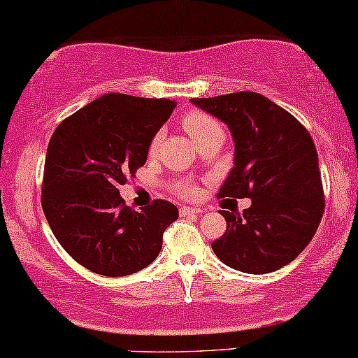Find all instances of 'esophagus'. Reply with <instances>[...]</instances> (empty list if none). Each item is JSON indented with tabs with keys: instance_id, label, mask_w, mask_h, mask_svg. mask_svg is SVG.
<instances>
[{
	"instance_id": "1",
	"label": "esophagus",
	"mask_w": 358,
	"mask_h": 358,
	"mask_svg": "<svg viewBox=\"0 0 358 358\" xmlns=\"http://www.w3.org/2000/svg\"><path fill=\"white\" fill-rule=\"evenodd\" d=\"M200 212L201 208H196V206H182V208H180V215H182V217H187V215H196Z\"/></svg>"
}]
</instances>
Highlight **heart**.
<instances>
[{
    "mask_svg": "<svg viewBox=\"0 0 358 358\" xmlns=\"http://www.w3.org/2000/svg\"><path fill=\"white\" fill-rule=\"evenodd\" d=\"M182 123L188 135H190L193 138V141H196V143H200L203 138L212 135L213 131L222 130L220 123H218L213 116L203 113V111H190V113L183 116ZM162 136H163V131L155 133V136L152 138V141H150V146H148L150 157H153V155L158 153V148H160V143H162ZM175 190L180 196H185V198L196 195V187L192 182H178L175 185Z\"/></svg>",
    "mask_w": 358,
    "mask_h": 358,
    "instance_id": "1",
    "label": "heart"
}]
</instances>
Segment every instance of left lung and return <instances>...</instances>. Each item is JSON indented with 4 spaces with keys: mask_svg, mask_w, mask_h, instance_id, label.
Masks as SVG:
<instances>
[{
    "mask_svg": "<svg viewBox=\"0 0 358 358\" xmlns=\"http://www.w3.org/2000/svg\"><path fill=\"white\" fill-rule=\"evenodd\" d=\"M222 120L235 141V166L218 198H250L243 215L220 210L227 231L212 248L243 273H270L295 260L315 235L325 208L318 155L294 115L260 93L192 98Z\"/></svg>",
    "mask_w": 358,
    "mask_h": 358,
    "instance_id": "obj_1",
    "label": "left lung"
}]
</instances>
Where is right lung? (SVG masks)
<instances>
[{
    "label": "right lung",
    "mask_w": 358,
    "mask_h": 358,
    "mask_svg": "<svg viewBox=\"0 0 358 358\" xmlns=\"http://www.w3.org/2000/svg\"><path fill=\"white\" fill-rule=\"evenodd\" d=\"M176 101L108 93L58 124L48 143L41 205L73 260L105 277L140 272L158 257L163 231L178 218L166 200L133 212L120 196L127 175L145 165L148 146Z\"/></svg>",
    "instance_id": "1"
}]
</instances>
